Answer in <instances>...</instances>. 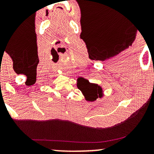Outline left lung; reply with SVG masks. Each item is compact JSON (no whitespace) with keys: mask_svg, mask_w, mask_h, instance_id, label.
Wrapping results in <instances>:
<instances>
[{"mask_svg":"<svg viewBox=\"0 0 154 154\" xmlns=\"http://www.w3.org/2000/svg\"><path fill=\"white\" fill-rule=\"evenodd\" d=\"M77 88L82 91L88 101H94L102 96V88L98 85L90 83L85 79L80 77L77 79Z\"/></svg>","mask_w":154,"mask_h":154,"instance_id":"8db88e82","label":"left lung"}]
</instances>
